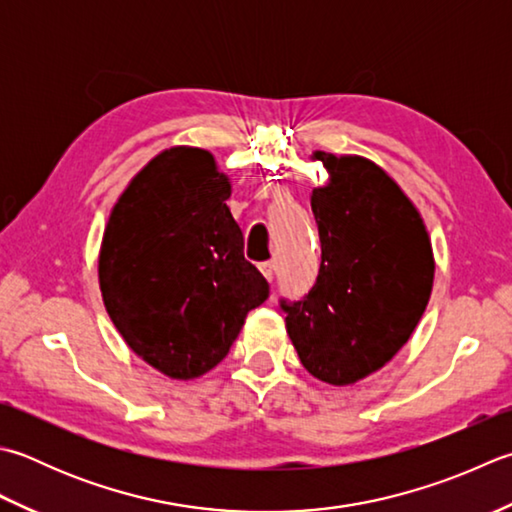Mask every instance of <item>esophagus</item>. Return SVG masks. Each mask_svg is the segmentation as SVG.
<instances>
[{
	"instance_id": "esophagus-1",
	"label": "esophagus",
	"mask_w": 512,
	"mask_h": 512,
	"mask_svg": "<svg viewBox=\"0 0 512 512\" xmlns=\"http://www.w3.org/2000/svg\"><path fill=\"white\" fill-rule=\"evenodd\" d=\"M259 270H262L264 277L268 279V282H273L275 279V273H277V264L275 262H264L262 266H259Z\"/></svg>"
}]
</instances>
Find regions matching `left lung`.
<instances>
[{
    "label": "left lung",
    "mask_w": 512,
    "mask_h": 512,
    "mask_svg": "<svg viewBox=\"0 0 512 512\" xmlns=\"http://www.w3.org/2000/svg\"><path fill=\"white\" fill-rule=\"evenodd\" d=\"M330 182L310 206L322 242L315 286L279 306L310 375L348 386L388 364L422 319L435 259L424 219L386 170L317 150Z\"/></svg>",
    "instance_id": "8db88e82"
}]
</instances>
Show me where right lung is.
Returning a JSON list of instances; mask_svg holds the SVG:
<instances>
[{"label": "right lung", "mask_w": 512, "mask_h": 512, "mask_svg": "<svg viewBox=\"0 0 512 512\" xmlns=\"http://www.w3.org/2000/svg\"><path fill=\"white\" fill-rule=\"evenodd\" d=\"M230 182L202 148L164 150L117 199L99 250V288L135 355L195 379L228 355L250 310L268 299L230 215Z\"/></svg>", "instance_id": "add662e5"}]
</instances>
